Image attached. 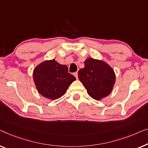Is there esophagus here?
Masks as SVG:
<instances>
[{"label": "esophagus", "mask_w": 148, "mask_h": 148, "mask_svg": "<svg viewBox=\"0 0 148 148\" xmlns=\"http://www.w3.org/2000/svg\"><path fill=\"white\" fill-rule=\"evenodd\" d=\"M74 76H75V77H76V79H78V72H74Z\"/></svg>", "instance_id": "34e87169"}]
</instances>
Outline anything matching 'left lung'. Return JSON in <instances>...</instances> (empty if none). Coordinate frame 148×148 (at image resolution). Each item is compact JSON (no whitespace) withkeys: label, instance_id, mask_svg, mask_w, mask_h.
<instances>
[{"label":"left lung","instance_id":"8db88e82","mask_svg":"<svg viewBox=\"0 0 148 148\" xmlns=\"http://www.w3.org/2000/svg\"><path fill=\"white\" fill-rule=\"evenodd\" d=\"M78 78L90 97L100 101L110 95L115 82V74L106 62L92 58L84 61V68L78 72Z\"/></svg>","mask_w":148,"mask_h":148}]
</instances>
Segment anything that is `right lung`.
I'll list each match as a JSON object with an SVG mask.
<instances>
[{
    "mask_svg": "<svg viewBox=\"0 0 148 148\" xmlns=\"http://www.w3.org/2000/svg\"><path fill=\"white\" fill-rule=\"evenodd\" d=\"M33 77L39 94L51 100L62 97L70 84L76 80L68 72L67 66L60 64L54 59L37 65L33 70Z\"/></svg>",
    "mask_w": 148,
    "mask_h": 148,
    "instance_id": "1",
    "label": "right lung"
}]
</instances>
